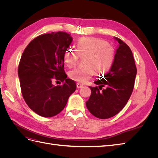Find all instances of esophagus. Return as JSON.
Returning <instances> with one entry per match:
<instances>
[{
    "label": "esophagus",
    "mask_w": 158,
    "mask_h": 158,
    "mask_svg": "<svg viewBox=\"0 0 158 158\" xmlns=\"http://www.w3.org/2000/svg\"><path fill=\"white\" fill-rule=\"evenodd\" d=\"M76 87H77L78 88H82V87H83V85H82V84H80V83H77V84H76Z\"/></svg>",
    "instance_id": "1"
}]
</instances>
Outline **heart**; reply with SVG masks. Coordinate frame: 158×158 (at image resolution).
<instances>
[{
	"instance_id": "1",
	"label": "heart",
	"mask_w": 158,
	"mask_h": 158,
	"mask_svg": "<svg viewBox=\"0 0 158 158\" xmlns=\"http://www.w3.org/2000/svg\"><path fill=\"white\" fill-rule=\"evenodd\" d=\"M84 67L77 68L69 73L70 78L76 82L85 83L92 78L95 73L106 74L111 69L115 57V49L101 39L84 37L78 40L76 50L68 49L63 55V60L68 67L77 64L80 57H84Z\"/></svg>"
}]
</instances>
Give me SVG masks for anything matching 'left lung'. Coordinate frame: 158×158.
I'll return each mask as SVG.
<instances>
[{"instance_id": "left-lung-1", "label": "left lung", "mask_w": 158, "mask_h": 158, "mask_svg": "<svg viewBox=\"0 0 158 158\" xmlns=\"http://www.w3.org/2000/svg\"><path fill=\"white\" fill-rule=\"evenodd\" d=\"M115 40L119 46L111 68L105 78L95 81L98 87L89 86L92 94L85 103L89 111L99 118H109L120 112L127 103L135 85L137 70L132 51L119 38Z\"/></svg>"}]
</instances>
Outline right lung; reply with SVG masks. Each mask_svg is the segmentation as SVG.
Listing matches in <instances>:
<instances>
[{
	"label": "right lung",
	"mask_w": 158,
	"mask_h": 158,
	"mask_svg": "<svg viewBox=\"0 0 158 158\" xmlns=\"http://www.w3.org/2000/svg\"><path fill=\"white\" fill-rule=\"evenodd\" d=\"M73 41L66 32H52L37 36L23 51L18 73L23 99L29 107L44 117L56 115L66 106L76 88L66 78L63 55ZM64 84L54 86L52 80Z\"/></svg>",
	"instance_id": "1"
}]
</instances>
